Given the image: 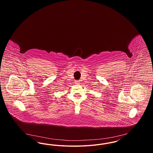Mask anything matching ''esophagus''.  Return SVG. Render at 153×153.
<instances>
[{
	"mask_svg": "<svg viewBox=\"0 0 153 153\" xmlns=\"http://www.w3.org/2000/svg\"><path fill=\"white\" fill-rule=\"evenodd\" d=\"M75 83L77 84H80V81H76Z\"/></svg>",
	"mask_w": 153,
	"mask_h": 153,
	"instance_id": "obj_1",
	"label": "esophagus"
}]
</instances>
